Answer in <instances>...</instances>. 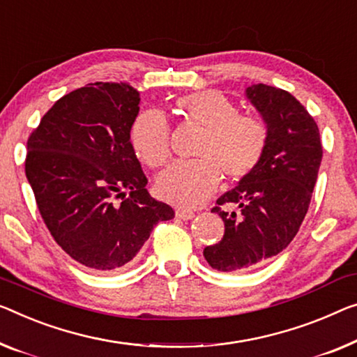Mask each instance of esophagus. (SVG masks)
Segmentation results:
<instances>
[{
  "label": "esophagus",
  "mask_w": 357,
  "mask_h": 357,
  "mask_svg": "<svg viewBox=\"0 0 357 357\" xmlns=\"http://www.w3.org/2000/svg\"><path fill=\"white\" fill-rule=\"evenodd\" d=\"M176 216L179 218V220H192V218L195 216L194 211L190 210H185V208H176Z\"/></svg>",
  "instance_id": "34e87169"
}]
</instances>
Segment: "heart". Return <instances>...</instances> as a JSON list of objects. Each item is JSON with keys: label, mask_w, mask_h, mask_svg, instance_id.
<instances>
[{"label": "heart", "mask_w": 357, "mask_h": 357, "mask_svg": "<svg viewBox=\"0 0 357 357\" xmlns=\"http://www.w3.org/2000/svg\"><path fill=\"white\" fill-rule=\"evenodd\" d=\"M176 110L204 130L195 149L199 158L168 167L157 178L155 189L169 204L192 208L215 192L221 173L238 181L255 172L268 146V126L257 116L238 114L237 105L216 89L181 96ZM130 142L142 163L162 167L169 158V128L160 112L146 110L137 115Z\"/></svg>", "instance_id": "obj_1"}]
</instances>
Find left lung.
<instances>
[{
	"label": "left lung",
	"mask_w": 357,
	"mask_h": 357,
	"mask_svg": "<svg viewBox=\"0 0 357 357\" xmlns=\"http://www.w3.org/2000/svg\"><path fill=\"white\" fill-rule=\"evenodd\" d=\"M268 126V146L252 174L216 200L225 236L204 250L213 269L242 271L279 255L294 241L314 189L322 146L307 110L284 89L258 83L245 89ZM221 204H236L225 212Z\"/></svg>",
	"instance_id": "1"
}]
</instances>
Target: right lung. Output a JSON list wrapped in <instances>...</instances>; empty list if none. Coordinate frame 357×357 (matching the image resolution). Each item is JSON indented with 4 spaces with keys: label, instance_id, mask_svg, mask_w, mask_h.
<instances>
[{
    "label": "right lung",
    "instance_id": "add662e5",
    "mask_svg": "<svg viewBox=\"0 0 357 357\" xmlns=\"http://www.w3.org/2000/svg\"><path fill=\"white\" fill-rule=\"evenodd\" d=\"M139 102L130 83H89L57 100L26 142L25 174L43 221L68 257L94 271L123 268L157 222L174 216L147 192L131 147Z\"/></svg>",
    "mask_w": 357,
    "mask_h": 357
}]
</instances>
